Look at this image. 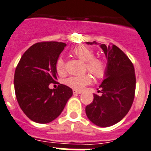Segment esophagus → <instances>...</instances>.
<instances>
[{
    "label": "esophagus",
    "mask_w": 151,
    "mask_h": 151,
    "mask_svg": "<svg viewBox=\"0 0 151 151\" xmlns=\"http://www.w3.org/2000/svg\"><path fill=\"white\" fill-rule=\"evenodd\" d=\"M73 93H78V94H79V93H81V91H77V90H73Z\"/></svg>",
    "instance_id": "34e87169"
}]
</instances>
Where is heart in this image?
I'll list each match as a JSON object with an SVG mask.
<instances>
[{"mask_svg":"<svg viewBox=\"0 0 151 151\" xmlns=\"http://www.w3.org/2000/svg\"><path fill=\"white\" fill-rule=\"evenodd\" d=\"M72 54L81 61L85 62V69L89 70L97 78H103L106 73L107 64L104 60L94 58V51L91 48L84 45H80L72 50ZM56 70L58 74L63 75L65 73L64 60L58 58L56 63ZM92 81V77L88 73L81 76L70 77L65 80L66 85L74 90H81L84 86L90 84Z\"/></svg>","mask_w":151,"mask_h":151,"instance_id":"1","label":"heart"}]
</instances>
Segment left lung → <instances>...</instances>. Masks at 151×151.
I'll list each match as a JSON object with an SVG mask.
<instances>
[{
  "instance_id": "left-lung-1",
  "label": "left lung",
  "mask_w": 151,
  "mask_h": 151,
  "mask_svg": "<svg viewBox=\"0 0 151 151\" xmlns=\"http://www.w3.org/2000/svg\"><path fill=\"white\" fill-rule=\"evenodd\" d=\"M86 44L99 45L107 59L104 79L99 86L102 94H93V102L85 108L86 114L97 126H112L126 116L134 101L136 87L134 65L114 44L107 47L96 41Z\"/></svg>"
}]
</instances>
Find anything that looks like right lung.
<instances>
[{"label": "right lung", "instance_id": "add662e5", "mask_svg": "<svg viewBox=\"0 0 151 151\" xmlns=\"http://www.w3.org/2000/svg\"><path fill=\"white\" fill-rule=\"evenodd\" d=\"M66 46L57 41L37 43L25 51L15 70L14 83L19 106L36 123L55 120L73 95L71 88L64 84L58 89L49 88L58 79L56 63Z\"/></svg>", "mask_w": 151, "mask_h": 151}]
</instances>
